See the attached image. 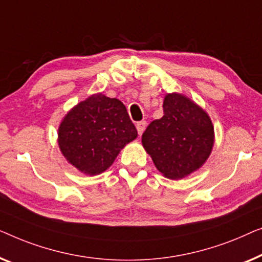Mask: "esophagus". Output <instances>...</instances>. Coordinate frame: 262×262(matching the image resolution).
I'll use <instances>...</instances> for the list:
<instances>
[{"label": "esophagus", "mask_w": 262, "mask_h": 262, "mask_svg": "<svg viewBox=\"0 0 262 262\" xmlns=\"http://www.w3.org/2000/svg\"><path fill=\"white\" fill-rule=\"evenodd\" d=\"M146 126H147L146 121H140V122L136 123V129H138L139 135H142V133L146 129Z\"/></svg>", "instance_id": "34e87169"}]
</instances>
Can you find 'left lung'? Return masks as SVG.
Returning <instances> with one entry per match:
<instances>
[{
	"mask_svg": "<svg viewBox=\"0 0 262 262\" xmlns=\"http://www.w3.org/2000/svg\"><path fill=\"white\" fill-rule=\"evenodd\" d=\"M163 108L164 116L142 134V145L166 178L182 179L209 158L213 126L208 114L184 95L167 94Z\"/></svg>",
	"mask_w": 262,
	"mask_h": 262,
	"instance_id": "8db88e82",
	"label": "left lung"
}]
</instances>
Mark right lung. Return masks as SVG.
Segmentation results:
<instances>
[{
    "label": "right lung",
    "instance_id": "obj_1",
    "mask_svg": "<svg viewBox=\"0 0 262 262\" xmlns=\"http://www.w3.org/2000/svg\"><path fill=\"white\" fill-rule=\"evenodd\" d=\"M136 136L123 103L96 94L66 114L58 129V145L70 164L95 176L112 166L120 150Z\"/></svg>",
    "mask_w": 262,
    "mask_h": 262
}]
</instances>
